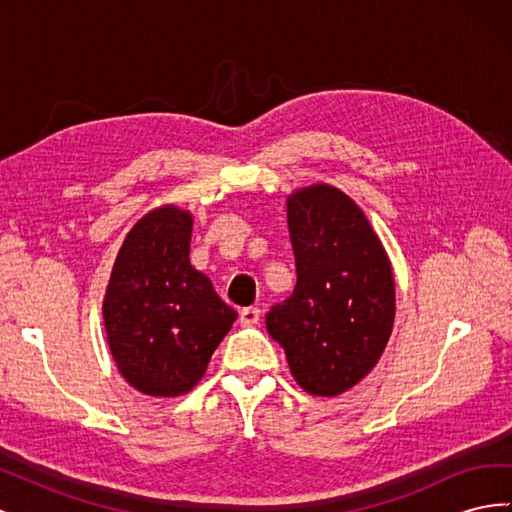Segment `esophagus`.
I'll use <instances>...</instances> for the list:
<instances>
[{"label":"esophagus","instance_id":"esophagus-1","mask_svg":"<svg viewBox=\"0 0 512 512\" xmlns=\"http://www.w3.org/2000/svg\"><path fill=\"white\" fill-rule=\"evenodd\" d=\"M239 322L243 324V327H256V324L260 322V309L258 307H245V309H241Z\"/></svg>","mask_w":512,"mask_h":512}]
</instances>
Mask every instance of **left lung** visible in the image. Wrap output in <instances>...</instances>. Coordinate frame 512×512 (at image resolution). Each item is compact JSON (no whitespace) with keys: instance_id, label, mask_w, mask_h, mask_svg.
<instances>
[{"instance_id":"1","label":"left lung","mask_w":512,"mask_h":512,"mask_svg":"<svg viewBox=\"0 0 512 512\" xmlns=\"http://www.w3.org/2000/svg\"><path fill=\"white\" fill-rule=\"evenodd\" d=\"M286 215L297 286L271 307L267 331L309 395H342L376 367L391 337V260L361 207L333 185L292 192Z\"/></svg>"}]
</instances>
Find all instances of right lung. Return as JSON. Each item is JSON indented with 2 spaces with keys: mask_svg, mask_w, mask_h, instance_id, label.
Returning a JSON list of instances; mask_svg holds the SVG:
<instances>
[{
  "mask_svg": "<svg viewBox=\"0 0 512 512\" xmlns=\"http://www.w3.org/2000/svg\"><path fill=\"white\" fill-rule=\"evenodd\" d=\"M192 213L149 211L123 239L102 305L119 374L151 397H179L205 376L237 312L190 265Z\"/></svg>",
  "mask_w": 512,
  "mask_h": 512,
  "instance_id": "obj_1",
  "label": "right lung"
}]
</instances>
